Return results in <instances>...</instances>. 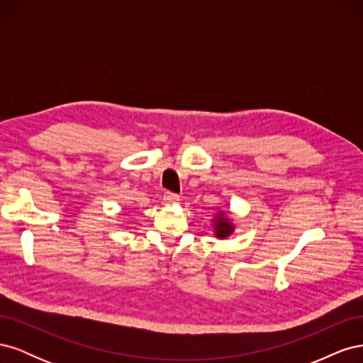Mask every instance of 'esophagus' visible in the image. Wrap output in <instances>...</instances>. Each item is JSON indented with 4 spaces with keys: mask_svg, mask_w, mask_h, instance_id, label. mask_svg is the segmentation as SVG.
Instances as JSON below:
<instances>
[{
    "mask_svg": "<svg viewBox=\"0 0 363 363\" xmlns=\"http://www.w3.org/2000/svg\"><path fill=\"white\" fill-rule=\"evenodd\" d=\"M163 204H168V206H172V204H177L180 201V196L177 194H172V192H167L163 194Z\"/></svg>",
    "mask_w": 363,
    "mask_h": 363,
    "instance_id": "obj_1",
    "label": "esophagus"
}]
</instances>
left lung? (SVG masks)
I'll return each instance as SVG.
<instances>
[{
    "label": "left lung",
    "mask_w": 363,
    "mask_h": 363,
    "mask_svg": "<svg viewBox=\"0 0 363 363\" xmlns=\"http://www.w3.org/2000/svg\"><path fill=\"white\" fill-rule=\"evenodd\" d=\"M212 225H213V235L216 239H227L232 236L235 232V223L233 219L228 216V212L225 211H218L215 216L212 218Z\"/></svg>",
    "instance_id": "left-lung-1"
}]
</instances>
